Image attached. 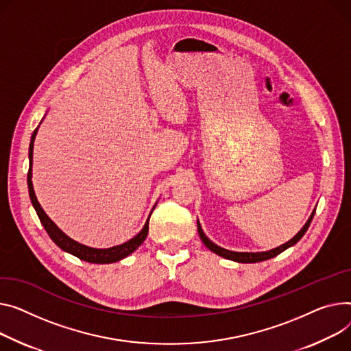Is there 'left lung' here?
I'll use <instances>...</instances> for the list:
<instances>
[{
	"mask_svg": "<svg viewBox=\"0 0 351 351\" xmlns=\"http://www.w3.org/2000/svg\"><path fill=\"white\" fill-rule=\"evenodd\" d=\"M315 212H316V210H313V213H312V216L309 217V220L306 221V224L302 227V230L298 232V234H296L293 239H291L288 243H285V244H282V245H279V247H276V248H274V250H269V251H264V252H234V251H228V250H224V248H221V247L216 245L215 243L210 241V240L204 236V232H203V230H202V227H200L199 223H197V231H199V236H200L203 244H204L210 251H213L215 254L223 256V258H227V260H231V261H237V263H244V264L260 263V261L269 260V258H272V256H276L278 254H281L282 251H285L287 248L295 245V244L303 237V234H305L306 230L309 228L311 221H312V219H313V216H315Z\"/></svg>",
	"mask_w": 351,
	"mask_h": 351,
	"instance_id": "1",
	"label": "left lung"
}]
</instances>
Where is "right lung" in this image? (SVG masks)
Listing matches in <instances>:
<instances>
[{
    "label": "right lung",
    "mask_w": 351,
    "mask_h": 351,
    "mask_svg": "<svg viewBox=\"0 0 351 351\" xmlns=\"http://www.w3.org/2000/svg\"><path fill=\"white\" fill-rule=\"evenodd\" d=\"M36 131L38 128L34 131L32 138H31V144H29V171H28V189H29V197L31 202L34 204V208L36 210V215L42 223V226L45 227L46 232H48L49 237L52 239V241L62 248L63 251L72 254L77 258L91 263V264H110V263H115V261H120L123 258H125L127 255H130L131 252H134L139 245L144 243V240L148 236V230H149V219L147 220L144 228L138 232V234L131 239L130 241L121 244V245H117V247H111V248H106V250H97V248H90L86 247L83 244L76 243L75 240L69 239L63 231H60L58 228V226L46 216V213L43 212V208L40 207V204L38 203V199L35 196L34 192V186H32V152H34V141H35V136H36Z\"/></svg>",
    "instance_id": "1"
}]
</instances>
